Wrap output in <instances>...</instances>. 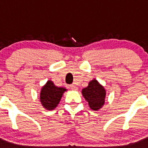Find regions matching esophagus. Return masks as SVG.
I'll list each match as a JSON object with an SVG mask.
<instances>
[{
  "mask_svg": "<svg viewBox=\"0 0 148 148\" xmlns=\"http://www.w3.org/2000/svg\"><path fill=\"white\" fill-rule=\"evenodd\" d=\"M71 89H72V90H77V89H78V88H77V86H76V85L71 84Z\"/></svg>",
  "mask_w": 148,
  "mask_h": 148,
  "instance_id": "esophagus-1",
  "label": "esophagus"
}]
</instances>
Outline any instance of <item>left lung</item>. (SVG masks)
I'll return each instance as SVG.
<instances>
[{
	"label": "left lung",
	"mask_w": 148,
	"mask_h": 148,
	"mask_svg": "<svg viewBox=\"0 0 148 148\" xmlns=\"http://www.w3.org/2000/svg\"><path fill=\"white\" fill-rule=\"evenodd\" d=\"M82 93L89 107L95 111L99 110L104 104L106 91L96 79L92 80L87 87L82 89Z\"/></svg>",
	"instance_id": "obj_1"
}]
</instances>
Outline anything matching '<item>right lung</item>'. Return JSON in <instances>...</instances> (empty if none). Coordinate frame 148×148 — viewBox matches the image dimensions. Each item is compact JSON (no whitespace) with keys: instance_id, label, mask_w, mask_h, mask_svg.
Masks as SVG:
<instances>
[{"instance_id":"add662e5","label":"right lung","mask_w":148,"mask_h":148,"mask_svg":"<svg viewBox=\"0 0 148 148\" xmlns=\"http://www.w3.org/2000/svg\"><path fill=\"white\" fill-rule=\"evenodd\" d=\"M66 89L64 87H58L51 80L41 88L40 93V101L44 108L52 110L58 105L64 92Z\"/></svg>"}]
</instances>
